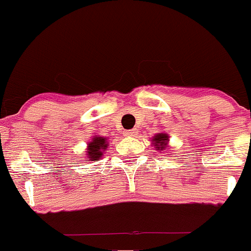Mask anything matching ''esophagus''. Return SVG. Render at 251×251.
<instances>
[{"label":"esophagus","mask_w":251,"mask_h":251,"mask_svg":"<svg viewBox=\"0 0 251 251\" xmlns=\"http://www.w3.org/2000/svg\"><path fill=\"white\" fill-rule=\"evenodd\" d=\"M135 135H136L135 130L124 131V136H126V137H135Z\"/></svg>","instance_id":"1"}]
</instances>
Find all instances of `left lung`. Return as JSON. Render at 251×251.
<instances>
[{"mask_svg":"<svg viewBox=\"0 0 251 251\" xmlns=\"http://www.w3.org/2000/svg\"><path fill=\"white\" fill-rule=\"evenodd\" d=\"M168 141H169V136L168 133H158L152 138V143L154 145V148L157 151H165L168 147Z\"/></svg>","mask_w":251,"mask_h":251,"instance_id":"8db88e82","label":"left lung"}]
</instances>
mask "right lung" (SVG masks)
I'll use <instances>...</instances> for the list:
<instances>
[{
	"instance_id": "obj_1",
	"label": "right lung",
	"mask_w": 251,
	"mask_h": 251,
	"mask_svg": "<svg viewBox=\"0 0 251 251\" xmlns=\"http://www.w3.org/2000/svg\"><path fill=\"white\" fill-rule=\"evenodd\" d=\"M108 148L106 137L94 136L91 142L87 146V158L88 160H97L103 157V152Z\"/></svg>"
}]
</instances>
